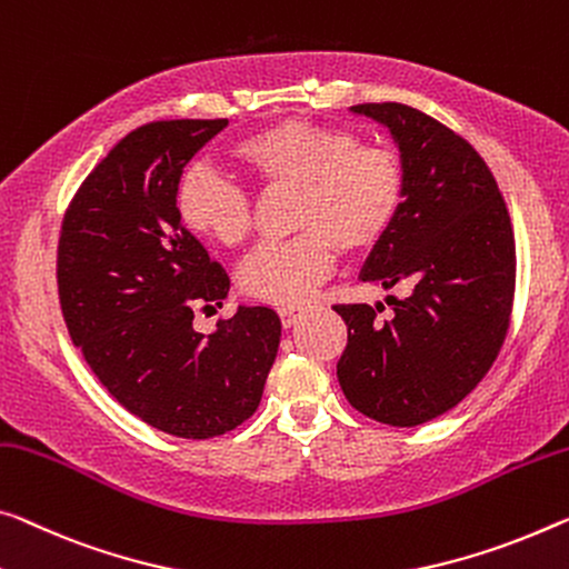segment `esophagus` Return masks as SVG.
Wrapping results in <instances>:
<instances>
[{"instance_id": "esophagus-1", "label": "esophagus", "mask_w": 569, "mask_h": 569, "mask_svg": "<svg viewBox=\"0 0 569 569\" xmlns=\"http://www.w3.org/2000/svg\"><path fill=\"white\" fill-rule=\"evenodd\" d=\"M300 308H279V320H282L284 328H292L297 318H300Z\"/></svg>"}]
</instances>
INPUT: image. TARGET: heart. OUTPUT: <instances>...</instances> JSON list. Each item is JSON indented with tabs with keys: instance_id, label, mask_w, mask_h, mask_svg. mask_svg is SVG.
Listing matches in <instances>:
<instances>
[{
	"instance_id": "1",
	"label": "heart",
	"mask_w": 569,
	"mask_h": 569,
	"mask_svg": "<svg viewBox=\"0 0 569 569\" xmlns=\"http://www.w3.org/2000/svg\"><path fill=\"white\" fill-rule=\"evenodd\" d=\"M233 162L261 188H295L292 229L243 261L239 282L249 297L297 305L330 274L336 249L361 254L383 239L405 203V164L389 147L361 144L346 127L279 121L233 147ZM178 213L190 231L221 247L251 233V196L208 164L180 178Z\"/></svg>"
}]
</instances>
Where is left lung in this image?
Returning <instances> with one entry per match:
<instances>
[{
    "instance_id": "8db88e82",
    "label": "left lung",
    "mask_w": 569,
    "mask_h": 569,
    "mask_svg": "<svg viewBox=\"0 0 569 569\" xmlns=\"http://www.w3.org/2000/svg\"><path fill=\"white\" fill-rule=\"evenodd\" d=\"M358 117L395 137L405 203L371 249L363 282L412 287L383 305H336L348 326L338 381L358 412L417 427L466 399L491 369L509 330L517 247L496 178L473 147L405 103H358Z\"/></svg>"
}]
</instances>
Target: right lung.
<instances>
[{
  "mask_svg": "<svg viewBox=\"0 0 569 569\" xmlns=\"http://www.w3.org/2000/svg\"><path fill=\"white\" fill-rule=\"evenodd\" d=\"M229 119L152 121L96 164L68 206L58 295L73 343L127 412L208 440L257 412L282 322L239 305L211 336L196 310L221 308L231 279L180 221L186 164Z\"/></svg>",
  "mask_w": 569,
  "mask_h": 569,
  "instance_id": "right-lung-1",
  "label": "right lung"
}]
</instances>
